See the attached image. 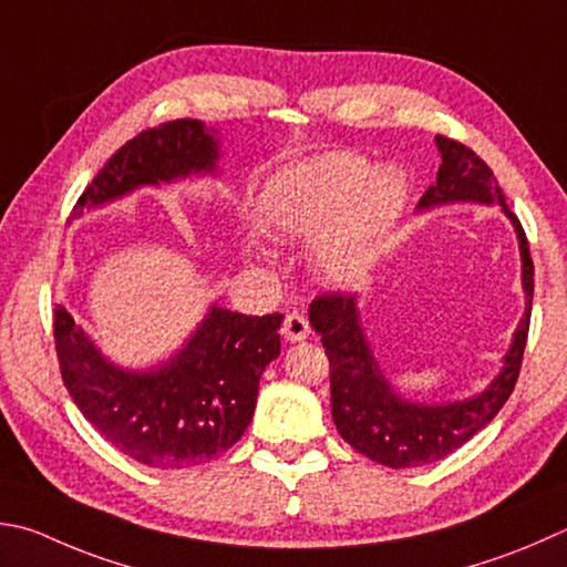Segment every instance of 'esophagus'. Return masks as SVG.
Segmentation results:
<instances>
[{"label":"esophagus","mask_w":567,"mask_h":567,"mask_svg":"<svg viewBox=\"0 0 567 567\" xmlns=\"http://www.w3.org/2000/svg\"><path fill=\"white\" fill-rule=\"evenodd\" d=\"M280 332L285 337V342H302V339L310 337V322H307L300 312H292L285 317Z\"/></svg>","instance_id":"34e87169"}]
</instances>
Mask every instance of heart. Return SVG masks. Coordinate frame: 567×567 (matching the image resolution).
<instances>
[{
	"label": "heart",
	"mask_w": 567,
	"mask_h": 567,
	"mask_svg": "<svg viewBox=\"0 0 567 567\" xmlns=\"http://www.w3.org/2000/svg\"><path fill=\"white\" fill-rule=\"evenodd\" d=\"M404 193L399 173H369L362 158L324 153L277 173L260 200V223L277 238L310 240L317 275L352 287L382 257Z\"/></svg>",
	"instance_id": "1"
}]
</instances>
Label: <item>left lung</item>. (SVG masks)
<instances>
[{
  "mask_svg": "<svg viewBox=\"0 0 567 567\" xmlns=\"http://www.w3.org/2000/svg\"><path fill=\"white\" fill-rule=\"evenodd\" d=\"M441 166L436 183L424 193L416 210L441 205H498L518 238L520 285L526 295L511 347L501 359L498 374L476 394L454 401H416L389 382L374 357L362 324L357 295H322L310 305V324L322 334L329 357V386H332V419L349 446L389 468H414L436 463L454 454L468 439L488 426L506 404L526 349L530 305H533V260L526 233L511 213L506 195L493 171L476 153L458 141L436 136Z\"/></svg>",
  "mask_w": 567,
  "mask_h": 567,
  "instance_id": "8db88e82",
  "label": "left lung"
}]
</instances>
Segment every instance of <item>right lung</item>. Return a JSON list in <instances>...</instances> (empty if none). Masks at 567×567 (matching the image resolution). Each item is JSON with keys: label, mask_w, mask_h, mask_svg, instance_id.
<instances>
[{"label": "right lung", "mask_w": 567, "mask_h": 567, "mask_svg": "<svg viewBox=\"0 0 567 567\" xmlns=\"http://www.w3.org/2000/svg\"><path fill=\"white\" fill-rule=\"evenodd\" d=\"M218 131L178 118L121 146L81 195L74 215L141 188L220 178ZM282 315H240L218 302L168 359L123 367L101 352L64 305L54 312L61 379L109 444L151 468H188L225 454L250 426L265 367L280 357Z\"/></svg>", "instance_id": "1"}]
</instances>
